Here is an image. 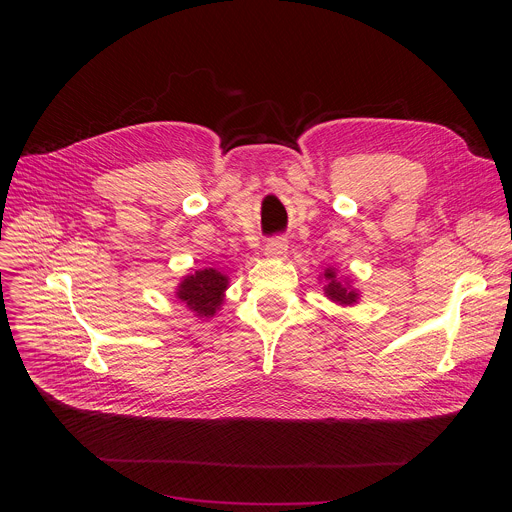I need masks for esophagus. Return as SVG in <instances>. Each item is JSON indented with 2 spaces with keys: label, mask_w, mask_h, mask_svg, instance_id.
<instances>
[{
  "label": "esophagus",
  "mask_w": 512,
  "mask_h": 512,
  "mask_svg": "<svg viewBox=\"0 0 512 512\" xmlns=\"http://www.w3.org/2000/svg\"><path fill=\"white\" fill-rule=\"evenodd\" d=\"M265 255L273 257V259H283L287 255V239H283V237L269 239L265 245Z\"/></svg>",
  "instance_id": "34e87169"
}]
</instances>
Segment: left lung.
Returning a JSON list of instances; mask_svg holds the SVG:
<instances>
[{
	"label": "left lung",
	"instance_id": "1",
	"mask_svg": "<svg viewBox=\"0 0 512 512\" xmlns=\"http://www.w3.org/2000/svg\"><path fill=\"white\" fill-rule=\"evenodd\" d=\"M324 281V294L330 302L338 306H352L358 302V291L346 279H340L334 267H328L324 271Z\"/></svg>",
	"mask_w": 512,
	"mask_h": 512
}]
</instances>
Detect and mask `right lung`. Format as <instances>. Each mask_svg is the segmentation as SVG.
Masks as SVG:
<instances>
[{
	"mask_svg": "<svg viewBox=\"0 0 512 512\" xmlns=\"http://www.w3.org/2000/svg\"><path fill=\"white\" fill-rule=\"evenodd\" d=\"M227 285L229 277L223 275L221 271H216L212 267L198 269L180 281L176 289V298L184 302L186 308L196 316L212 318L225 300Z\"/></svg>",
	"mask_w": 512,
	"mask_h": 512,
	"instance_id": "right-lung-1",
	"label": "right lung"
}]
</instances>
